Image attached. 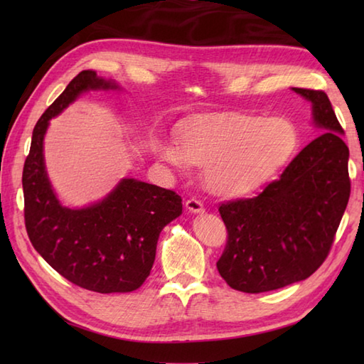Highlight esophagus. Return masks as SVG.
Returning <instances> with one entry per match:
<instances>
[{"label": "esophagus", "instance_id": "34e87169", "mask_svg": "<svg viewBox=\"0 0 364 364\" xmlns=\"http://www.w3.org/2000/svg\"><path fill=\"white\" fill-rule=\"evenodd\" d=\"M186 208L189 211H192V213H202V211H205V208H203V203L200 202L198 198H189V200H186Z\"/></svg>", "mask_w": 364, "mask_h": 364}]
</instances>
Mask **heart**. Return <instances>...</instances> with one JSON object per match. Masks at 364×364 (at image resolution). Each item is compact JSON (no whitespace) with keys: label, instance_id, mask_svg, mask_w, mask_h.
<instances>
[{"label":"heart","instance_id":"obj_1","mask_svg":"<svg viewBox=\"0 0 364 364\" xmlns=\"http://www.w3.org/2000/svg\"><path fill=\"white\" fill-rule=\"evenodd\" d=\"M297 146V129L284 117L231 114L197 122L180 144L162 145L176 166H206L205 184L218 196H244L264 184Z\"/></svg>","mask_w":364,"mask_h":364}]
</instances>
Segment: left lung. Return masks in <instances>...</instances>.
<instances>
[{
    "label": "left lung",
    "instance_id": "8db88e82",
    "mask_svg": "<svg viewBox=\"0 0 364 364\" xmlns=\"http://www.w3.org/2000/svg\"><path fill=\"white\" fill-rule=\"evenodd\" d=\"M294 92L313 103L323 133L257 197L220 203L228 236L218 270L236 291H274L313 275L328 257L349 202V149L327 94Z\"/></svg>",
    "mask_w": 364,
    "mask_h": 364
}]
</instances>
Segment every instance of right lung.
Returning a JSON list of instances; mask_svg holds the SVG:
<instances>
[{"label": "right lung", "mask_w": 364, "mask_h": 364, "mask_svg": "<svg viewBox=\"0 0 364 364\" xmlns=\"http://www.w3.org/2000/svg\"><path fill=\"white\" fill-rule=\"evenodd\" d=\"M115 87L95 70L76 75L37 120L21 178L31 244L68 282L100 294L142 286L153 267L161 230L183 211L175 191L131 178L103 202L84 210L63 208L54 197L43 166V134L50 119L84 90Z\"/></svg>", "instance_id": "1"}]
</instances>
